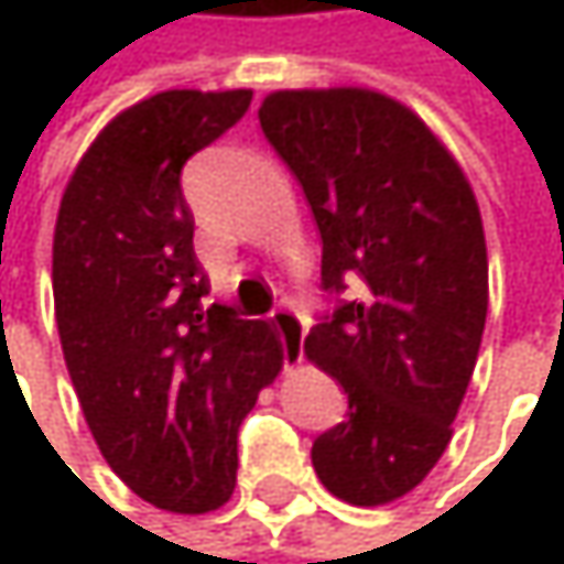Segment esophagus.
<instances>
[{
    "label": "esophagus",
    "instance_id": "34e87169",
    "mask_svg": "<svg viewBox=\"0 0 564 564\" xmlns=\"http://www.w3.org/2000/svg\"><path fill=\"white\" fill-rule=\"evenodd\" d=\"M271 326L278 329L283 343V359L286 362H300L303 359V336H306V323L290 310V306H278L271 310Z\"/></svg>",
    "mask_w": 564,
    "mask_h": 564
}]
</instances>
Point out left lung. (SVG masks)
Wrapping results in <instances>:
<instances>
[{"instance_id":"8db88e82","label":"left lung","mask_w":564,"mask_h":564,"mask_svg":"<svg viewBox=\"0 0 564 564\" xmlns=\"http://www.w3.org/2000/svg\"><path fill=\"white\" fill-rule=\"evenodd\" d=\"M258 117L323 241L329 310L303 352L349 398L346 417L313 441V470L346 503H392L441 460L477 366V198L434 133L386 94L278 90ZM349 280L360 290L346 301Z\"/></svg>"}]
</instances>
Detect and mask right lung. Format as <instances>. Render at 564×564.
<instances>
[{
    "label": "right lung",
    "instance_id": "1",
    "mask_svg": "<svg viewBox=\"0 0 564 564\" xmlns=\"http://www.w3.org/2000/svg\"><path fill=\"white\" fill-rule=\"evenodd\" d=\"M251 90H166L123 110L74 170L55 225V316L87 427L110 470L170 512L235 490L238 427L281 372L264 319L205 306L185 163L228 133Z\"/></svg>",
    "mask_w": 564,
    "mask_h": 564
}]
</instances>
